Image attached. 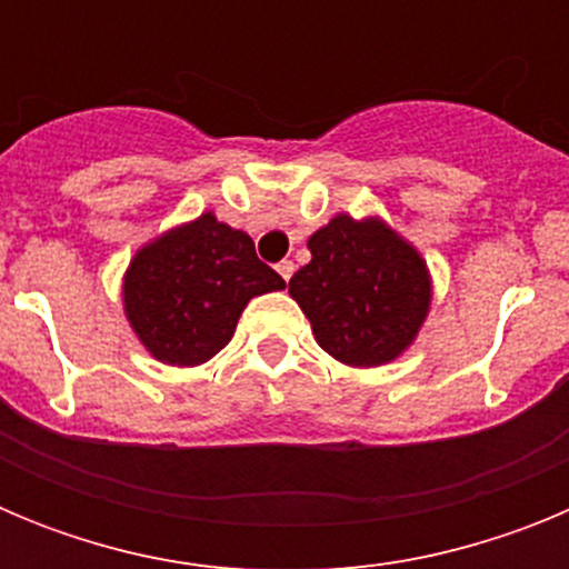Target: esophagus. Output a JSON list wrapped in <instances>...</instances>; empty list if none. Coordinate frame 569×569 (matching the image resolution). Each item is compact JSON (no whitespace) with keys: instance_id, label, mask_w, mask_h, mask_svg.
<instances>
[{"instance_id":"obj_1","label":"esophagus","mask_w":569,"mask_h":569,"mask_svg":"<svg viewBox=\"0 0 569 569\" xmlns=\"http://www.w3.org/2000/svg\"><path fill=\"white\" fill-rule=\"evenodd\" d=\"M276 270H279V276L284 281H290V276L296 273V264L290 259H284V261H279V264H276Z\"/></svg>"}]
</instances>
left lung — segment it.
Wrapping results in <instances>:
<instances>
[{"label":"left lung","mask_w":569,"mask_h":569,"mask_svg":"<svg viewBox=\"0 0 569 569\" xmlns=\"http://www.w3.org/2000/svg\"><path fill=\"white\" fill-rule=\"evenodd\" d=\"M313 259L290 279V296L316 341L350 367H379L413 345L430 310V276L413 244L381 219L339 213L308 241Z\"/></svg>","instance_id":"left-lung-1"}]
</instances>
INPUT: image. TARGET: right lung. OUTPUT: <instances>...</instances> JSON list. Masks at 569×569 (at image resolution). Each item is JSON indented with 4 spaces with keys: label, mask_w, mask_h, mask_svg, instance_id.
I'll use <instances>...</instances> for the list:
<instances>
[{
    "label": "right lung",
    "mask_w": 569,
    "mask_h": 569,
    "mask_svg": "<svg viewBox=\"0 0 569 569\" xmlns=\"http://www.w3.org/2000/svg\"><path fill=\"white\" fill-rule=\"evenodd\" d=\"M284 288L253 239L202 213L144 244L124 273V313L150 356L196 367L230 339L253 296Z\"/></svg>",
    "instance_id": "1"
}]
</instances>
